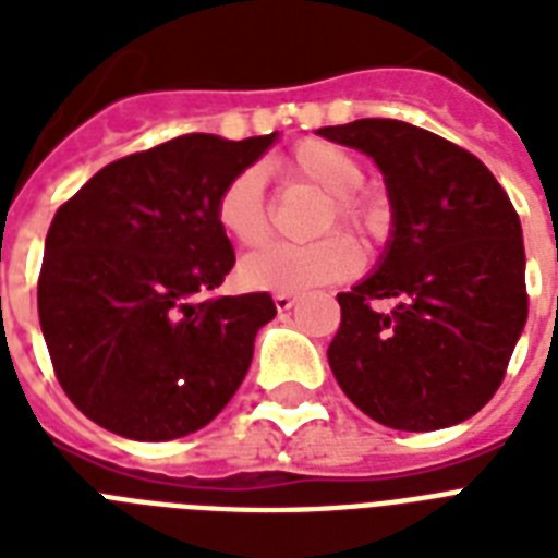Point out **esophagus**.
I'll list each match as a JSON object with an SVG mask.
<instances>
[{
  "label": "esophagus",
  "instance_id": "1",
  "mask_svg": "<svg viewBox=\"0 0 558 558\" xmlns=\"http://www.w3.org/2000/svg\"><path fill=\"white\" fill-rule=\"evenodd\" d=\"M298 304V298L292 292H275V306H278V313H287L292 306Z\"/></svg>",
  "mask_w": 558,
  "mask_h": 558
}]
</instances>
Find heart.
I'll return each instance as SVG.
<instances>
[{
    "label": "heart",
    "mask_w": 558,
    "mask_h": 558,
    "mask_svg": "<svg viewBox=\"0 0 558 558\" xmlns=\"http://www.w3.org/2000/svg\"><path fill=\"white\" fill-rule=\"evenodd\" d=\"M289 179L310 185L327 205L318 214L315 234L336 226L359 240H373L385 228V208L371 193H362L365 168L350 150L330 142H304L287 161ZM217 222L222 234L243 248H257L269 236V214L263 199L260 168L240 170L217 196ZM359 266V248L344 234H330L310 245H269L245 257L240 275L248 287L271 292H304L350 278Z\"/></svg>",
    "instance_id": "obj_1"
}]
</instances>
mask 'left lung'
Wrapping results in <instances>:
<instances>
[{"mask_svg": "<svg viewBox=\"0 0 558 558\" xmlns=\"http://www.w3.org/2000/svg\"><path fill=\"white\" fill-rule=\"evenodd\" d=\"M379 165L393 231L379 266L339 292L332 376L371 420L449 428L493 399L527 324L519 214L484 161L393 118L322 126ZM388 296L395 310H372Z\"/></svg>", "mask_w": 558, "mask_h": 558, "instance_id": "left-lung-1", "label": "left lung"}]
</instances>
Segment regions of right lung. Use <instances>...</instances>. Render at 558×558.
Masks as SVG:
<instances>
[{
  "label": "right lung",
  "instance_id": "right-lung-1",
  "mask_svg": "<svg viewBox=\"0 0 558 558\" xmlns=\"http://www.w3.org/2000/svg\"><path fill=\"white\" fill-rule=\"evenodd\" d=\"M278 133H191L112 161L57 208L37 310L65 397L130 440L199 432L234 397L269 292L208 298L234 266L217 196Z\"/></svg>",
  "mask_w": 558,
  "mask_h": 558
}]
</instances>
